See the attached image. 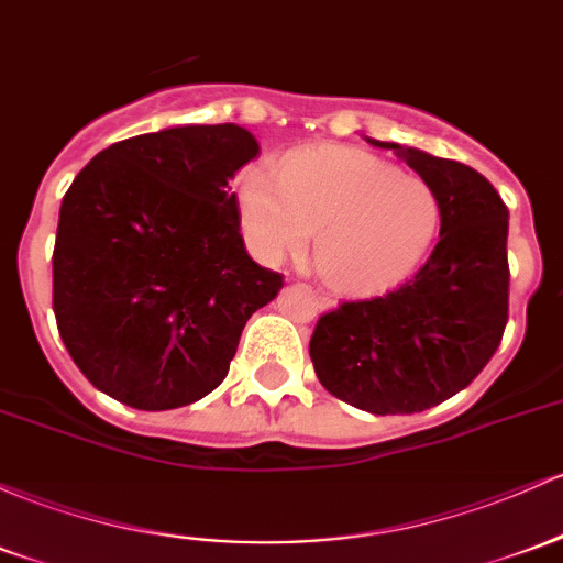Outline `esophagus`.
I'll list each match as a JSON object with an SVG mask.
<instances>
[{
	"label": "esophagus",
	"mask_w": 563,
	"mask_h": 563,
	"mask_svg": "<svg viewBox=\"0 0 563 563\" xmlns=\"http://www.w3.org/2000/svg\"><path fill=\"white\" fill-rule=\"evenodd\" d=\"M314 299H318V305H320V307H331V296H325V294H314Z\"/></svg>",
	"instance_id": "obj_1"
}]
</instances>
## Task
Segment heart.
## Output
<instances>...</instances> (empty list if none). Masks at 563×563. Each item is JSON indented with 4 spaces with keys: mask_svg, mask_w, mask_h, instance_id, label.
<instances>
[{
    "mask_svg": "<svg viewBox=\"0 0 563 563\" xmlns=\"http://www.w3.org/2000/svg\"><path fill=\"white\" fill-rule=\"evenodd\" d=\"M240 216L253 253L280 262L318 232V267L336 291L398 286L441 230L428 181L352 146L301 152L286 165L256 163L240 181Z\"/></svg>",
    "mask_w": 563,
    "mask_h": 563,
    "instance_id": "heart-1",
    "label": "heart"
}]
</instances>
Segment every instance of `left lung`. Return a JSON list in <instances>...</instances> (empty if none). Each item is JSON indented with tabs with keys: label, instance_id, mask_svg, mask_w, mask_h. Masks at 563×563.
Returning <instances> with one entry per match:
<instances>
[{
	"label": "left lung",
	"instance_id": "8db88e82",
	"mask_svg": "<svg viewBox=\"0 0 563 563\" xmlns=\"http://www.w3.org/2000/svg\"><path fill=\"white\" fill-rule=\"evenodd\" d=\"M395 150L441 200V240L393 291L320 314L310 357L320 385L372 413H417L465 390L508 323V208L478 170Z\"/></svg>",
	"mask_w": 563,
	"mask_h": 563
}]
</instances>
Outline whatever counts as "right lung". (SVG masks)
Segmentation results:
<instances>
[{
    "label": "right lung",
    "mask_w": 563,
    "mask_h": 563,
    "mask_svg": "<svg viewBox=\"0 0 563 563\" xmlns=\"http://www.w3.org/2000/svg\"><path fill=\"white\" fill-rule=\"evenodd\" d=\"M240 125H187L111 144L60 202L53 312L92 387L141 411L206 398L240 333L283 288L240 234L230 178L256 157Z\"/></svg>",
    "instance_id": "obj_1"
}]
</instances>
